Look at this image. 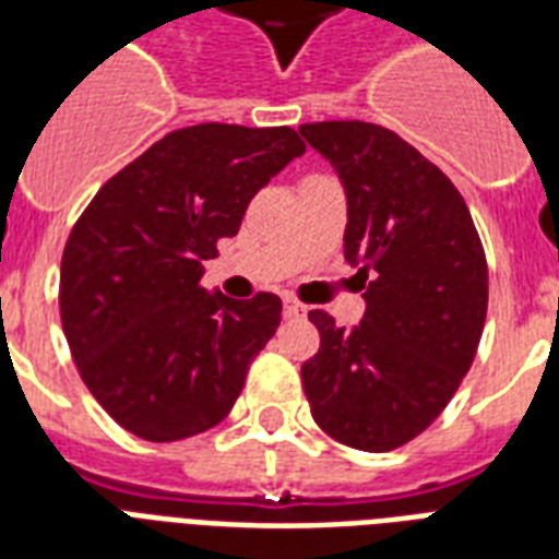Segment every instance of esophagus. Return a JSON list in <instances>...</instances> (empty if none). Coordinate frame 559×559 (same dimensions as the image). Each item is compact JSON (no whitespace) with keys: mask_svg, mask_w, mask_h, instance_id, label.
Here are the masks:
<instances>
[{"mask_svg":"<svg viewBox=\"0 0 559 559\" xmlns=\"http://www.w3.org/2000/svg\"><path fill=\"white\" fill-rule=\"evenodd\" d=\"M284 316H287V319H298V316H307V307L298 305L296 298H284Z\"/></svg>","mask_w":559,"mask_h":559,"instance_id":"esophagus-1","label":"esophagus"}]
</instances>
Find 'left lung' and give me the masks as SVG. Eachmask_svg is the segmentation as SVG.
<instances>
[{
	"label": "left lung",
	"mask_w": 559,
	"mask_h": 559,
	"mask_svg": "<svg viewBox=\"0 0 559 559\" xmlns=\"http://www.w3.org/2000/svg\"><path fill=\"white\" fill-rule=\"evenodd\" d=\"M298 133L345 188V261L366 287L354 328L310 310L322 336L301 366L310 415L345 447L397 450L441 415L473 366L487 316L485 249L459 188L397 133L366 121Z\"/></svg>",
	"instance_id": "left-lung-1"
}]
</instances>
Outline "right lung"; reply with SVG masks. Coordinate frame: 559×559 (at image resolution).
Instances as JSON below:
<instances>
[{
    "mask_svg": "<svg viewBox=\"0 0 559 559\" xmlns=\"http://www.w3.org/2000/svg\"><path fill=\"white\" fill-rule=\"evenodd\" d=\"M305 142L289 127L197 124L147 147L74 223L60 319L86 389L144 441L217 426L275 336L281 298L202 287V263Z\"/></svg>",
    "mask_w": 559,
    "mask_h": 559,
    "instance_id": "1",
    "label": "right lung"
}]
</instances>
